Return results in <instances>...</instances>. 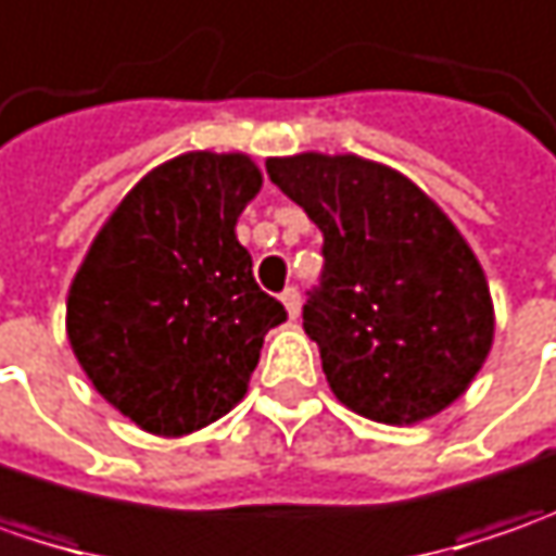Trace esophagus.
Returning a JSON list of instances; mask_svg holds the SVG:
<instances>
[{
    "mask_svg": "<svg viewBox=\"0 0 556 556\" xmlns=\"http://www.w3.org/2000/svg\"><path fill=\"white\" fill-rule=\"evenodd\" d=\"M279 299H282V304H286L289 317L295 320V317H299V311H302V295H299V289H295V286H286Z\"/></svg>",
    "mask_w": 556,
    "mask_h": 556,
    "instance_id": "34e87169",
    "label": "esophagus"
}]
</instances>
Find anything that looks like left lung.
I'll use <instances>...</instances> for the list:
<instances>
[{"instance_id": "1", "label": "left lung", "mask_w": 556, "mask_h": 556, "mask_svg": "<svg viewBox=\"0 0 556 556\" xmlns=\"http://www.w3.org/2000/svg\"><path fill=\"white\" fill-rule=\"evenodd\" d=\"M267 174L324 232L302 317L336 399L392 426L460 399L495 317L476 254L439 205L357 155L270 157Z\"/></svg>"}]
</instances>
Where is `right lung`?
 Wrapping results in <instances>:
<instances>
[{"label": "right lung", "instance_id": "1", "mask_svg": "<svg viewBox=\"0 0 556 556\" xmlns=\"http://www.w3.org/2000/svg\"><path fill=\"white\" fill-rule=\"evenodd\" d=\"M261 189L245 155L189 152L136 182L96 236L67 295L80 367L124 417L186 435L245 395L286 307L236 239Z\"/></svg>", "mask_w": 556, "mask_h": 556}]
</instances>
